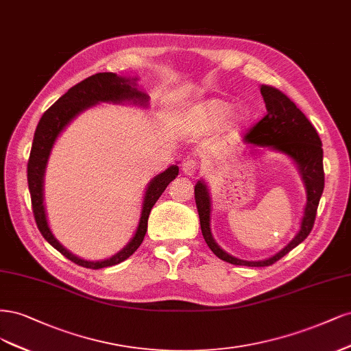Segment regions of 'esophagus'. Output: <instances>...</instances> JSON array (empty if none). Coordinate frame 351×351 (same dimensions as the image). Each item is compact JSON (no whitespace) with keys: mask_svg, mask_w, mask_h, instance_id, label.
Listing matches in <instances>:
<instances>
[{"mask_svg":"<svg viewBox=\"0 0 351 351\" xmlns=\"http://www.w3.org/2000/svg\"><path fill=\"white\" fill-rule=\"evenodd\" d=\"M198 171V163L195 160L192 159H188L182 163V172L186 175V176H192L195 175Z\"/></svg>","mask_w":351,"mask_h":351,"instance_id":"1","label":"esophagus"}]
</instances>
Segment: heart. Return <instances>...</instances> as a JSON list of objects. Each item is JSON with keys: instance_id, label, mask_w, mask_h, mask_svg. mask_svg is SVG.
I'll return each instance as SVG.
<instances>
[{"instance_id": "1", "label": "heart", "mask_w": 351, "mask_h": 351, "mask_svg": "<svg viewBox=\"0 0 351 351\" xmlns=\"http://www.w3.org/2000/svg\"><path fill=\"white\" fill-rule=\"evenodd\" d=\"M234 105L224 99H208L202 104L191 109V122L194 123V128L201 132L219 130L223 123L230 118L233 114ZM252 117V110L250 108H242L236 114L237 125L242 127L246 122H250Z\"/></svg>"}]
</instances>
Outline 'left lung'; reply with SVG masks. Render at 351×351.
I'll list each match as a JSON object with an SVG mask.
<instances>
[{
  "instance_id": "8db88e82",
  "label": "left lung",
  "mask_w": 351,
  "mask_h": 351,
  "mask_svg": "<svg viewBox=\"0 0 351 351\" xmlns=\"http://www.w3.org/2000/svg\"><path fill=\"white\" fill-rule=\"evenodd\" d=\"M261 95L265 101L267 115L256 123L250 134H246L245 143L252 147L250 152L252 154L258 152V147H261V149L281 153L291 159L303 180L304 191H306V204L303 208L299 232L281 251L273 256L261 259V261H245V259L228 254L214 241L211 233L213 202L210 188L206 180L199 179L194 192L202 236L214 255L233 265L267 267L274 264L280 258L289 254L293 247L302 243L313 228L316 210H318L324 192V152L318 132L309 119L303 115V112L280 90L263 84Z\"/></svg>"
}]
</instances>
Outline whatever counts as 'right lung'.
<instances>
[{
	"label": "right lung",
	"instance_id": "add662e5",
	"mask_svg": "<svg viewBox=\"0 0 351 351\" xmlns=\"http://www.w3.org/2000/svg\"><path fill=\"white\" fill-rule=\"evenodd\" d=\"M137 82L138 77H125L118 75L115 73H97L92 77L86 78V80L71 87L69 92L61 96L47 112H45L36 127L35 137H33L30 157L27 163V184L32 197L33 214H35L38 228L42 236L55 247L56 251H60L65 258H69L70 261L86 268L99 269L117 265L122 261H125L127 258H130L138 250V246L141 245L147 232V221H149L150 211L156 204V201L163 194L166 186L178 176L179 167L178 165L169 166L166 171L156 175L150 182L147 184L143 197L138 226L137 229H135L131 241L123 246L119 252L106 259H100V261H87V259L74 255L73 252L66 250V247H64L60 243V241L53 236L47 219V210H45L43 204L45 172H47L48 160L55 141L58 140L61 132L70 125L71 121L80 115L82 112L99 104L119 105L125 104V101H131L132 105H137L144 109L149 108L150 97L137 87Z\"/></svg>",
	"mask_w": 351,
	"mask_h": 351
}]
</instances>
